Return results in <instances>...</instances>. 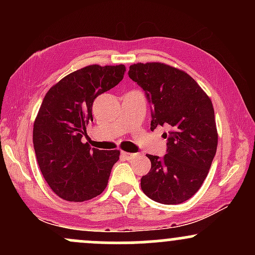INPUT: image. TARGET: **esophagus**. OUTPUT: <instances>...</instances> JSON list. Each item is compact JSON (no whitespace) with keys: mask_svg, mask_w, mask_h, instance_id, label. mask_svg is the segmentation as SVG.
Listing matches in <instances>:
<instances>
[{"mask_svg":"<svg viewBox=\"0 0 255 255\" xmlns=\"http://www.w3.org/2000/svg\"><path fill=\"white\" fill-rule=\"evenodd\" d=\"M121 156L125 158L126 160H130L135 157V153H130V152H121Z\"/></svg>","mask_w":255,"mask_h":255,"instance_id":"obj_1","label":"esophagus"}]
</instances>
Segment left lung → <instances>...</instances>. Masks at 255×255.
Wrapping results in <instances>:
<instances>
[{"label": "left lung", "mask_w": 255, "mask_h": 255, "mask_svg": "<svg viewBox=\"0 0 255 255\" xmlns=\"http://www.w3.org/2000/svg\"><path fill=\"white\" fill-rule=\"evenodd\" d=\"M128 75L151 104V130L170 128L164 157L147 154L151 170L141 177L142 192L160 204L183 203L199 191L217 150L211 99L191 75L168 64H131Z\"/></svg>", "instance_id": "1"}]
</instances>
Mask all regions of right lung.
Masks as SVG:
<instances>
[{
  "mask_svg": "<svg viewBox=\"0 0 255 255\" xmlns=\"http://www.w3.org/2000/svg\"><path fill=\"white\" fill-rule=\"evenodd\" d=\"M126 67L92 66L71 73L51 87L33 125V147L44 178L55 194L86 201L104 191L119 150H97L81 142L102 93L124 79Z\"/></svg>",
  "mask_w": 255,
  "mask_h": 255,
  "instance_id": "1",
  "label": "right lung"
}]
</instances>
